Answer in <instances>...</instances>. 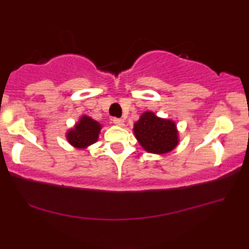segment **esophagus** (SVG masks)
Returning a JSON list of instances; mask_svg holds the SVG:
<instances>
[{"label":"esophagus","instance_id":"esophagus-1","mask_svg":"<svg viewBox=\"0 0 249 249\" xmlns=\"http://www.w3.org/2000/svg\"><path fill=\"white\" fill-rule=\"evenodd\" d=\"M112 122H113V124L117 125V126H121V127L124 126V121L121 118H113Z\"/></svg>","mask_w":249,"mask_h":249}]
</instances>
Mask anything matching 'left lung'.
<instances>
[{"label": "left lung", "instance_id": "left-lung-1", "mask_svg": "<svg viewBox=\"0 0 249 249\" xmlns=\"http://www.w3.org/2000/svg\"><path fill=\"white\" fill-rule=\"evenodd\" d=\"M133 133L139 145L148 153L167 154L179 142L176 123L161 118L153 111H145L133 124Z\"/></svg>", "mask_w": 249, "mask_h": 249}]
</instances>
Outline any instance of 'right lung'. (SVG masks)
Here are the masks:
<instances>
[{
    "instance_id": "obj_1",
    "label": "right lung",
    "mask_w": 249,
    "mask_h": 249,
    "mask_svg": "<svg viewBox=\"0 0 249 249\" xmlns=\"http://www.w3.org/2000/svg\"><path fill=\"white\" fill-rule=\"evenodd\" d=\"M101 130L102 124L91 117L82 115L73 127L68 128L66 132V139L73 147L87 149L97 142Z\"/></svg>"
}]
</instances>
